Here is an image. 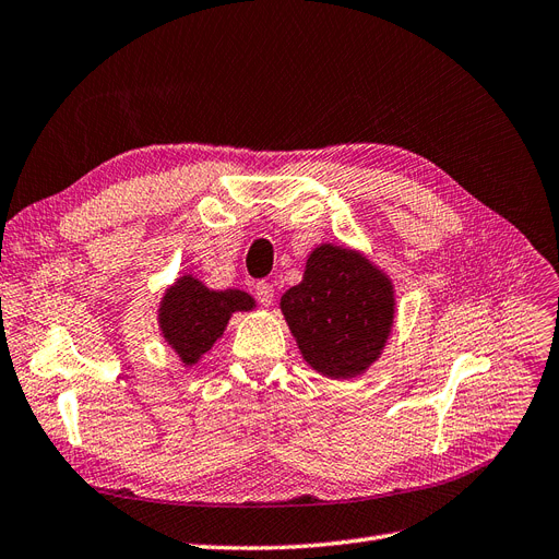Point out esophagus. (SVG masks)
Returning a JSON list of instances; mask_svg holds the SVG:
<instances>
[{
    "mask_svg": "<svg viewBox=\"0 0 559 559\" xmlns=\"http://www.w3.org/2000/svg\"><path fill=\"white\" fill-rule=\"evenodd\" d=\"M254 296L261 305H271L273 298H275V288L271 282H257L254 286Z\"/></svg>",
    "mask_w": 559,
    "mask_h": 559,
    "instance_id": "1",
    "label": "esophagus"
}]
</instances>
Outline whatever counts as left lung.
Masks as SVG:
<instances>
[{"mask_svg": "<svg viewBox=\"0 0 559 559\" xmlns=\"http://www.w3.org/2000/svg\"><path fill=\"white\" fill-rule=\"evenodd\" d=\"M282 311L311 367L350 378L381 355L394 298L388 277L367 259L321 245L311 252L302 282L282 296Z\"/></svg>", "mask_w": 559, "mask_h": 559, "instance_id": "1", "label": "left lung"}]
</instances>
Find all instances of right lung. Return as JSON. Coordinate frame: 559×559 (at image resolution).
Listing matches in <instances>:
<instances>
[{"mask_svg":"<svg viewBox=\"0 0 559 559\" xmlns=\"http://www.w3.org/2000/svg\"><path fill=\"white\" fill-rule=\"evenodd\" d=\"M252 305L242 292H209L197 280L181 277L163 298L160 328L181 360L194 365L215 344L234 311Z\"/></svg>","mask_w":559,"mask_h":559,"instance_id":"add662e5","label":"right lung"}]
</instances>
